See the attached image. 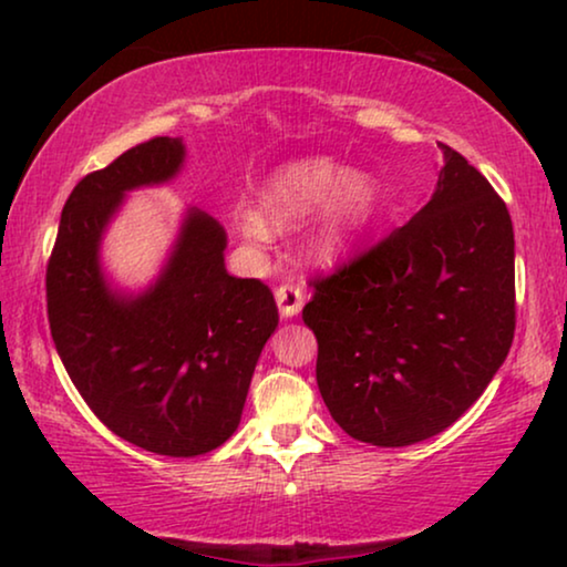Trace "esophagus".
Returning a JSON list of instances; mask_svg holds the SVG:
<instances>
[{"instance_id":"1","label":"esophagus","mask_w":567,"mask_h":567,"mask_svg":"<svg viewBox=\"0 0 567 567\" xmlns=\"http://www.w3.org/2000/svg\"><path fill=\"white\" fill-rule=\"evenodd\" d=\"M276 305L281 309L284 317H297L305 307V291H301L299 284H284L276 289Z\"/></svg>"}]
</instances>
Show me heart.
Returning <instances> with one entry per match:
<instances>
[{
    "instance_id": "b5f03b06",
    "label": "heart",
    "mask_w": 567,
    "mask_h": 567,
    "mask_svg": "<svg viewBox=\"0 0 567 567\" xmlns=\"http://www.w3.org/2000/svg\"><path fill=\"white\" fill-rule=\"evenodd\" d=\"M379 183L330 157L293 159L260 188V212L237 208L235 224L247 239H268L270 227H297L320 212L307 245L320 262H338L353 250L379 208Z\"/></svg>"
}]
</instances>
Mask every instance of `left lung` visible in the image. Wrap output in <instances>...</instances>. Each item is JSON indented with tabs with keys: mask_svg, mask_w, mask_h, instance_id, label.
Masks as SVG:
<instances>
[{
	"mask_svg": "<svg viewBox=\"0 0 567 567\" xmlns=\"http://www.w3.org/2000/svg\"><path fill=\"white\" fill-rule=\"evenodd\" d=\"M405 227L315 281L305 324L332 421L371 446L436 436L485 392L516 328L514 227L452 146Z\"/></svg>",
	"mask_w": 567,
	"mask_h": 567,
	"instance_id": "obj_1",
	"label": "left lung"
}]
</instances>
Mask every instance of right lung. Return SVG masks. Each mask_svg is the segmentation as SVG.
Here are the masks:
<instances>
[{
	"label": "right lung",
	"instance_id": "obj_1",
	"mask_svg": "<svg viewBox=\"0 0 567 567\" xmlns=\"http://www.w3.org/2000/svg\"><path fill=\"white\" fill-rule=\"evenodd\" d=\"M183 138L157 136L90 173L66 198L45 270L53 346L92 413L146 452L198 456L237 431L262 346L278 328L274 293L224 266L227 231L188 208L165 266L142 291L105 276V231L131 190L165 185Z\"/></svg>",
	"mask_w": 567,
	"mask_h": 567
}]
</instances>
